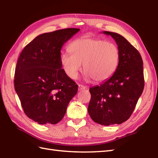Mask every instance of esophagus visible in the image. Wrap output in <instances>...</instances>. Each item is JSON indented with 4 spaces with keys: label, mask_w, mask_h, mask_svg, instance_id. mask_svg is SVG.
I'll list each match as a JSON object with an SVG mask.
<instances>
[{
    "label": "esophagus",
    "mask_w": 158,
    "mask_h": 158,
    "mask_svg": "<svg viewBox=\"0 0 158 158\" xmlns=\"http://www.w3.org/2000/svg\"><path fill=\"white\" fill-rule=\"evenodd\" d=\"M78 86H79V91H81V90H83L85 89H87V87H86L85 85H81V84H79Z\"/></svg>",
    "instance_id": "34e87169"
}]
</instances>
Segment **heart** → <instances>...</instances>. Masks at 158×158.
Masks as SVG:
<instances>
[{
    "label": "heart",
    "instance_id": "1",
    "mask_svg": "<svg viewBox=\"0 0 158 158\" xmlns=\"http://www.w3.org/2000/svg\"><path fill=\"white\" fill-rule=\"evenodd\" d=\"M69 48L71 53H62L60 60L65 74L72 79L77 77L82 63L85 78L98 83L110 78L118 67L120 52L114 43L86 36L73 40Z\"/></svg>",
    "mask_w": 158,
    "mask_h": 158
}]
</instances>
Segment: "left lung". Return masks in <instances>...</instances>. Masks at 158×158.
Returning a JSON list of instances; mask_svg holds the SVG:
<instances>
[{"label": "left lung", "mask_w": 158, "mask_h": 158, "mask_svg": "<svg viewBox=\"0 0 158 158\" xmlns=\"http://www.w3.org/2000/svg\"><path fill=\"white\" fill-rule=\"evenodd\" d=\"M115 40L120 52L118 67L110 78L91 87L88 113L95 123L120 124L130 118L143 91V63L140 53L123 36L103 31Z\"/></svg>", "instance_id": "8db88e82"}]
</instances>
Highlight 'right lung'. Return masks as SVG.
<instances>
[{"label": "right lung", "instance_id": "1", "mask_svg": "<svg viewBox=\"0 0 158 158\" xmlns=\"http://www.w3.org/2000/svg\"><path fill=\"white\" fill-rule=\"evenodd\" d=\"M80 30L67 28L37 36L22 50L15 72V89L24 112L40 124H56L63 118L78 85L60 63L64 44Z\"/></svg>", "mask_w": 158, "mask_h": 158}]
</instances>
